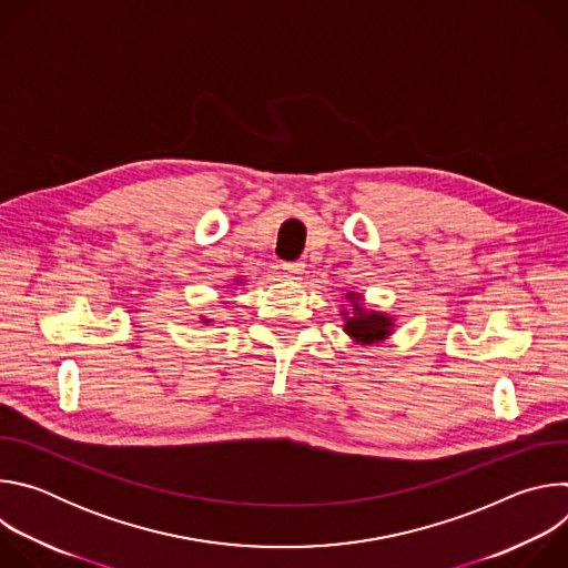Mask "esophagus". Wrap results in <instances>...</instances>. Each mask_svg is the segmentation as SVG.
<instances>
[{
    "label": "esophagus",
    "mask_w": 568,
    "mask_h": 568,
    "mask_svg": "<svg viewBox=\"0 0 568 568\" xmlns=\"http://www.w3.org/2000/svg\"><path fill=\"white\" fill-rule=\"evenodd\" d=\"M283 272L290 276V278H301V274L305 272V263L301 261H294V263H283Z\"/></svg>",
    "instance_id": "1"
}]
</instances>
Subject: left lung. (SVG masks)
I'll list each match as a JSON object with an SVG mask.
<instances>
[{
  "mask_svg": "<svg viewBox=\"0 0 568 568\" xmlns=\"http://www.w3.org/2000/svg\"><path fill=\"white\" fill-rule=\"evenodd\" d=\"M346 298L353 305V312H344V331L346 335L353 337V342L362 344V346H373L384 342L390 333H393V318L386 316L384 312H375V310H366L362 305V294L357 292H348Z\"/></svg>",
  "mask_w": 568,
  "mask_h": 568,
  "instance_id": "1",
  "label": "left lung"
}]
</instances>
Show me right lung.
<instances>
[{"label": "right lung", "mask_w": 568, "mask_h": 568, "mask_svg": "<svg viewBox=\"0 0 568 568\" xmlns=\"http://www.w3.org/2000/svg\"><path fill=\"white\" fill-rule=\"evenodd\" d=\"M204 321H206V318H204Z\"/></svg>", "instance_id": "1"}]
</instances>
